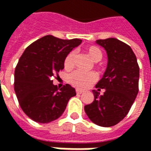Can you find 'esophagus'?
<instances>
[{
	"instance_id": "esophagus-1",
	"label": "esophagus",
	"mask_w": 151,
	"mask_h": 151,
	"mask_svg": "<svg viewBox=\"0 0 151 151\" xmlns=\"http://www.w3.org/2000/svg\"><path fill=\"white\" fill-rule=\"evenodd\" d=\"M76 94H81L83 91H82L81 90H79V89H77V90L76 91Z\"/></svg>"
}]
</instances>
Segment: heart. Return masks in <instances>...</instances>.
<instances>
[{
  "label": "heart",
  "instance_id": "obj_1",
  "mask_svg": "<svg viewBox=\"0 0 151 151\" xmlns=\"http://www.w3.org/2000/svg\"><path fill=\"white\" fill-rule=\"evenodd\" d=\"M86 52L91 59L95 62H98L102 58V52L101 50L94 45H91L86 48ZM76 53L75 51L70 52L66 55L64 60V67L65 70H70L74 66V60H75ZM96 81V75L93 72H83L81 70H76L69 76V82L74 87L78 89H85L90 86L92 83Z\"/></svg>",
  "mask_w": 151,
  "mask_h": 151
}]
</instances>
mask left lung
Masks as SVG:
<instances>
[{
  "label": "left lung",
  "mask_w": 151,
  "mask_h": 151,
  "mask_svg": "<svg viewBox=\"0 0 151 151\" xmlns=\"http://www.w3.org/2000/svg\"><path fill=\"white\" fill-rule=\"evenodd\" d=\"M96 43L107 51V66L102 78L93 90L94 101L85 106L91 122L111 127L124 119L139 91V68L130 47L114 38L99 39ZM105 89L103 95L99 91Z\"/></svg>",
  "instance_id": "8db88e82"
}]
</instances>
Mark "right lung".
I'll return each instance as SVG.
<instances>
[{"label": "right lung", "mask_w": 151, "mask_h": 151, "mask_svg": "<svg viewBox=\"0 0 151 151\" xmlns=\"http://www.w3.org/2000/svg\"><path fill=\"white\" fill-rule=\"evenodd\" d=\"M81 39H60L47 35L30 44L15 69L14 90L21 108L39 124L59 119L76 90L66 84L59 89L53 77L64 69L66 55Z\"/></svg>", "instance_id": "right-lung-1"}]
</instances>
